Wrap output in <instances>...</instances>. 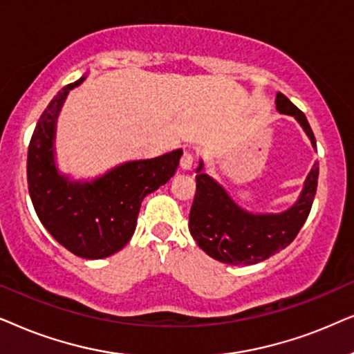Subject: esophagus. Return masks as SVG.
Listing matches in <instances>:
<instances>
[{
    "label": "esophagus",
    "mask_w": 354,
    "mask_h": 354,
    "mask_svg": "<svg viewBox=\"0 0 354 354\" xmlns=\"http://www.w3.org/2000/svg\"><path fill=\"white\" fill-rule=\"evenodd\" d=\"M194 162H196L194 153H192V152H185V153H183V157H181L180 165H181L183 169H191L192 167H194Z\"/></svg>",
    "instance_id": "34e87169"
}]
</instances>
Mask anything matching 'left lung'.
Segmentation results:
<instances>
[{"label":"left lung","instance_id":"obj_1","mask_svg":"<svg viewBox=\"0 0 354 354\" xmlns=\"http://www.w3.org/2000/svg\"><path fill=\"white\" fill-rule=\"evenodd\" d=\"M277 110L295 116L315 149V138L304 113L283 93H277ZM202 160L196 169V196L189 214V232L202 251L215 261L251 266L285 249L298 236L317 191L319 163L315 162L298 201L281 214H251L228 196L214 178L204 173Z\"/></svg>","mask_w":354,"mask_h":354}]
</instances>
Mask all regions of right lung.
<instances>
[{
    "instance_id": "obj_1",
    "label": "right lung",
    "mask_w": 354,
    "mask_h": 354,
    "mask_svg": "<svg viewBox=\"0 0 354 354\" xmlns=\"http://www.w3.org/2000/svg\"><path fill=\"white\" fill-rule=\"evenodd\" d=\"M74 84L61 88L37 122L27 153V185L41 225L68 251L103 259L121 251L133 236L144 197L176 171L183 150L118 165L93 181H71L55 163V128Z\"/></svg>"
}]
</instances>
